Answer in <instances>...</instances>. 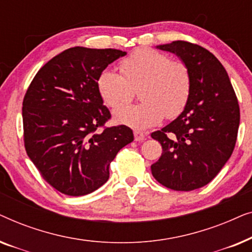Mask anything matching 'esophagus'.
<instances>
[{"label": "esophagus", "instance_id": "34e87169", "mask_svg": "<svg viewBox=\"0 0 252 252\" xmlns=\"http://www.w3.org/2000/svg\"><path fill=\"white\" fill-rule=\"evenodd\" d=\"M144 137H146V134L143 132H140V130H134V139L135 141H143Z\"/></svg>", "mask_w": 252, "mask_h": 252}]
</instances>
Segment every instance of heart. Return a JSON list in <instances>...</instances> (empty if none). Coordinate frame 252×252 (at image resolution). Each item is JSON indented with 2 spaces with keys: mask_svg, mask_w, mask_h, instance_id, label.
Masks as SVG:
<instances>
[{
  "mask_svg": "<svg viewBox=\"0 0 252 252\" xmlns=\"http://www.w3.org/2000/svg\"><path fill=\"white\" fill-rule=\"evenodd\" d=\"M119 70L120 73L105 68L97 78L103 102L118 108L113 112L118 123L144 129L159 124L164 117L175 118L187 105L191 75L184 62L171 61L166 54L150 48H140L119 62ZM136 88L143 102L122 107L131 100L132 89Z\"/></svg>",
  "mask_w": 252,
  "mask_h": 252,
  "instance_id": "obj_1",
  "label": "heart"
}]
</instances>
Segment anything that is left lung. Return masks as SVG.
<instances>
[{
  "label": "left lung",
  "instance_id": "1",
  "mask_svg": "<svg viewBox=\"0 0 252 252\" xmlns=\"http://www.w3.org/2000/svg\"><path fill=\"white\" fill-rule=\"evenodd\" d=\"M157 48L178 55L187 65L191 91L181 115L151 133L163 148L151 173L165 187L190 191L208 185L232 156L240 125L239 102L225 67L205 48L187 41Z\"/></svg>",
  "mask_w": 252,
  "mask_h": 252
}]
</instances>
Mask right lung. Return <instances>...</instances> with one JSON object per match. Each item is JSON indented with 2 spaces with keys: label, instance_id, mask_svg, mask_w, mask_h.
I'll return each mask as SVG.
<instances>
[{
  "label": "right lung",
  "instance_id": "obj_1",
  "mask_svg": "<svg viewBox=\"0 0 252 252\" xmlns=\"http://www.w3.org/2000/svg\"><path fill=\"white\" fill-rule=\"evenodd\" d=\"M118 49L74 47L43 65L23 101L24 144L42 178L62 194H91L109 179L110 163L134 140L125 125L106 127L97 78Z\"/></svg>",
  "mask_w": 252,
  "mask_h": 252
}]
</instances>
